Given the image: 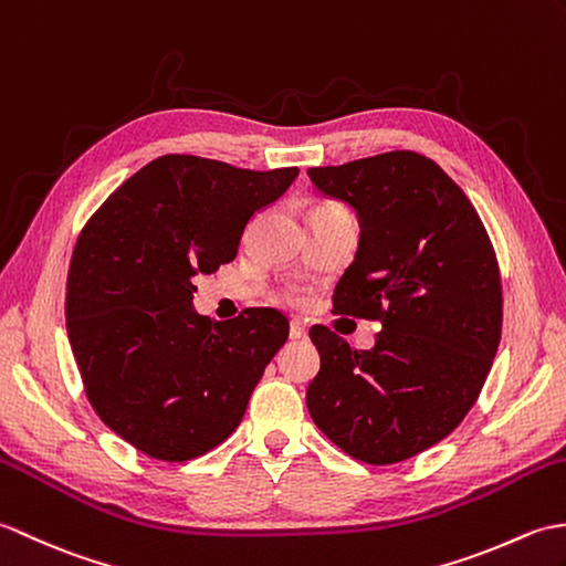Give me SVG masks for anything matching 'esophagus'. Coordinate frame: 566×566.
I'll return each instance as SVG.
<instances>
[{
	"label": "esophagus",
	"mask_w": 566,
	"mask_h": 566,
	"mask_svg": "<svg viewBox=\"0 0 566 566\" xmlns=\"http://www.w3.org/2000/svg\"><path fill=\"white\" fill-rule=\"evenodd\" d=\"M307 336V324L303 319H293L291 322V338H295V342H300V338Z\"/></svg>",
	"instance_id": "esophagus-1"
}]
</instances>
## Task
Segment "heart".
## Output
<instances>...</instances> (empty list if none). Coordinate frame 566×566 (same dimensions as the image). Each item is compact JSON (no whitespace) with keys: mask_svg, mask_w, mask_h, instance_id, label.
<instances>
[{"mask_svg":"<svg viewBox=\"0 0 566 566\" xmlns=\"http://www.w3.org/2000/svg\"><path fill=\"white\" fill-rule=\"evenodd\" d=\"M324 210H342V208L334 206V203H315L310 208V212H324Z\"/></svg>","mask_w":566,"mask_h":566,"instance_id":"obj_1","label":"heart"}]
</instances>
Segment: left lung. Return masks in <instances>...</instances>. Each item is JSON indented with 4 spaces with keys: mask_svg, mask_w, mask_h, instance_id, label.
<instances>
[{
    "mask_svg": "<svg viewBox=\"0 0 566 566\" xmlns=\"http://www.w3.org/2000/svg\"><path fill=\"white\" fill-rule=\"evenodd\" d=\"M307 177L360 222L334 312L382 324L370 350L312 326L322 368L307 387L310 417L360 462L409 460L458 429L492 370L504 317L492 240L462 188L411 149Z\"/></svg>",
    "mask_w": 566,
    "mask_h": 566,
    "instance_id": "obj_1",
    "label": "left lung"
}]
</instances>
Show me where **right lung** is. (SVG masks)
<instances>
[{
    "mask_svg": "<svg viewBox=\"0 0 566 566\" xmlns=\"http://www.w3.org/2000/svg\"><path fill=\"white\" fill-rule=\"evenodd\" d=\"M297 177L193 155H165L118 186L72 251L65 317L94 411L140 453L186 462L240 426L287 317L247 307L210 322L193 279L240 249L247 222Z\"/></svg>",
    "mask_w": 566,
    "mask_h": 566,
    "instance_id": "1",
    "label": "right lung"
}]
</instances>
